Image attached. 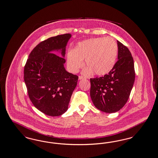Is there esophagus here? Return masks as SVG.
Listing matches in <instances>:
<instances>
[{"label":"esophagus","mask_w":158,"mask_h":158,"mask_svg":"<svg viewBox=\"0 0 158 158\" xmlns=\"http://www.w3.org/2000/svg\"><path fill=\"white\" fill-rule=\"evenodd\" d=\"M85 77H84L83 76H79V80H82L83 79H85Z\"/></svg>","instance_id":"1"}]
</instances>
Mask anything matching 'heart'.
Segmentation results:
<instances>
[{
  "mask_svg": "<svg viewBox=\"0 0 158 158\" xmlns=\"http://www.w3.org/2000/svg\"><path fill=\"white\" fill-rule=\"evenodd\" d=\"M118 44L112 37L91 38L78 43L67 55V64L73 73L83 66L85 60L88 66L82 71L85 75L94 72L96 75L107 74L114 68L118 55Z\"/></svg>",
  "mask_w": 158,
  "mask_h": 158,
  "instance_id": "heart-1",
  "label": "heart"
}]
</instances>
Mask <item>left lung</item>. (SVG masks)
Returning a JSON list of instances; mask_svg holds the SVG:
<instances>
[{
	"label": "left lung",
	"mask_w": 158,
	"mask_h": 158,
	"mask_svg": "<svg viewBox=\"0 0 158 158\" xmlns=\"http://www.w3.org/2000/svg\"><path fill=\"white\" fill-rule=\"evenodd\" d=\"M118 61L103 77L91 78L90 95L95 107L106 113H114L125 106L135 82L134 62L131 52L117 41Z\"/></svg>",
	"instance_id": "8db88e82"
}]
</instances>
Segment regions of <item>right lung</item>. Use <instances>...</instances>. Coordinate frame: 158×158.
Returning <instances> with one entry per match:
<instances>
[{
	"instance_id": "right-lung-1",
	"label": "right lung",
	"mask_w": 158,
	"mask_h": 158,
	"mask_svg": "<svg viewBox=\"0 0 158 158\" xmlns=\"http://www.w3.org/2000/svg\"><path fill=\"white\" fill-rule=\"evenodd\" d=\"M72 35L66 33L41 42L29 54L24 68V81L30 100L39 110L58 116L68 109L78 76L67 72L66 46ZM61 52L62 57L51 52Z\"/></svg>"
}]
</instances>
